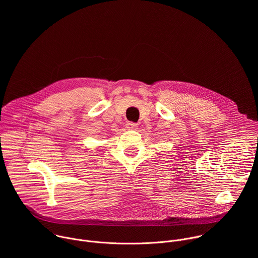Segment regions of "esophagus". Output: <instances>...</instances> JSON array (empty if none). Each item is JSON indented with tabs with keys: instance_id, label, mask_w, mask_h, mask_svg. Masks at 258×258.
<instances>
[{
	"instance_id": "1",
	"label": "esophagus",
	"mask_w": 258,
	"mask_h": 258,
	"mask_svg": "<svg viewBox=\"0 0 258 258\" xmlns=\"http://www.w3.org/2000/svg\"><path fill=\"white\" fill-rule=\"evenodd\" d=\"M126 128L127 130H137L138 128V124L135 123V122H127Z\"/></svg>"
}]
</instances>
